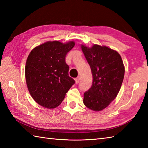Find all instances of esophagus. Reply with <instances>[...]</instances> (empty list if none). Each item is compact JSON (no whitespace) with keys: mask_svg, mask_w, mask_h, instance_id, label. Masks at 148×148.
Returning a JSON list of instances; mask_svg holds the SVG:
<instances>
[{"mask_svg":"<svg viewBox=\"0 0 148 148\" xmlns=\"http://www.w3.org/2000/svg\"><path fill=\"white\" fill-rule=\"evenodd\" d=\"M75 81H76V84H78L79 83V81H80V78H79V77H76V79H75Z\"/></svg>","mask_w":148,"mask_h":148,"instance_id":"obj_1","label":"esophagus"}]
</instances>
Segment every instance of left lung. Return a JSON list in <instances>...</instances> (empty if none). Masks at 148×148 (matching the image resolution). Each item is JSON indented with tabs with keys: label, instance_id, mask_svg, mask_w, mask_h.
<instances>
[{
	"label": "left lung",
	"instance_id": "obj_1",
	"mask_svg": "<svg viewBox=\"0 0 148 148\" xmlns=\"http://www.w3.org/2000/svg\"><path fill=\"white\" fill-rule=\"evenodd\" d=\"M82 51L92 71V85L84 92L83 103L88 108L99 111L114 100L124 78L125 67L119 53L106 46L82 45Z\"/></svg>",
	"mask_w": 148,
	"mask_h": 148
}]
</instances>
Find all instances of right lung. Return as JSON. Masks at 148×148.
<instances>
[{"label": "right lung", "instance_id": "right-lung-1", "mask_svg": "<svg viewBox=\"0 0 148 148\" xmlns=\"http://www.w3.org/2000/svg\"><path fill=\"white\" fill-rule=\"evenodd\" d=\"M74 45L73 41H49L30 53L25 65L27 84L31 96L39 105L56 108L75 83L69 76V67L65 62L66 55Z\"/></svg>", "mask_w": 148, "mask_h": 148}]
</instances>
